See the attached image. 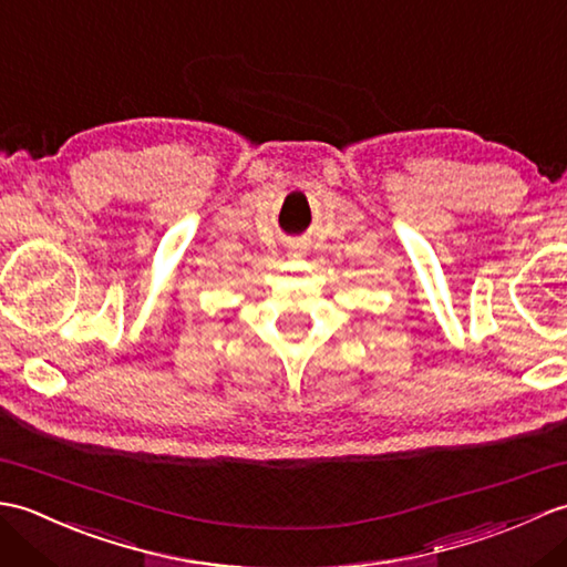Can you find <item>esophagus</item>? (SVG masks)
<instances>
[{
  "label": "esophagus",
  "mask_w": 567,
  "mask_h": 567,
  "mask_svg": "<svg viewBox=\"0 0 567 567\" xmlns=\"http://www.w3.org/2000/svg\"><path fill=\"white\" fill-rule=\"evenodd\" d=\"M302 248V244H299V240H295V244H290V250H299Z\"/></svg>",
  "instance_id": "obj_1"
}]
</instances>
